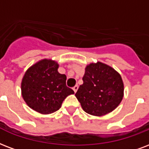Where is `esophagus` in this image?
<instances>
[{
  "instance_id": "esophagus-1",
  "label": "esophagus",
  "mask_w": 149,
  "mask_h": 149,
  "mask_svg": "<svg viewBox=\"0 0 149 149\" xmlns=\"http://www.w3.org/2000/svg\"><path fill=\"white\" fill-rule=\"evenodd\" d=\"M78 85H76V86H75V87H73V88H72V90H73V91H74V92L76 93L77 91V90H78Z\"/></svg>"
}]
</instances>
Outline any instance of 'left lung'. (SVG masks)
Listing matches in <instances>:
<instances>
[{"mask_svg": "<svg viewBox=\"0 0 149 149\" xmlns=\"http://www.w3.org/2000/svg\"><path fill=\"white\" fill-rule=\"evenodd\" d=\"M84 84L75 94L83 109L93 116L105 115L120 105L123 97V83L112 67L97 62L85 69Z\"/></svg>", "mask_w": 149, "mask_h": 149, "instance_id": "obj_1", "label": "left lung"}]
</instances>
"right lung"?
<instances>
[{
  "mask_svg": "<svg viewBox=\"0 0 149 149\" xmlns=\"http://www.w3.org/2000/svg\"><path fill=\"white\" fill-rule=\"evenodd\" d=\"M58 65L44 59L32 65L22 81V95L29 107L42 114L58 110L65 98L74 94L66 86V76L58 72Z\"/></svg>",
  "mask_w": 149,
  "mask_h": 149,
  "instance_id": "obj_1",
  "label": "right lung"
}]
</instances>
